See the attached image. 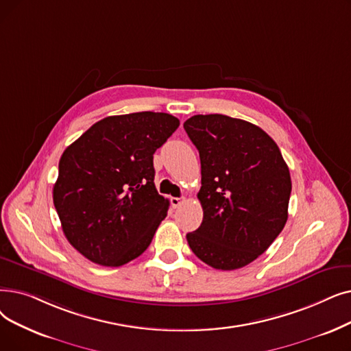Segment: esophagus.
<instances>
[{
    "instance_id": "obj_1",
    "label": "esophagus",
    "mask_w": 351,
    "mask_h": 351,
    "mask_svg": "<svg viewBox=\"0 0 351 351\" xmlns=\"http://www.w3.org/2000/svg\"><path fill=\"white\" fill-rule=\"evenodd\" d=\"M182 204H184V197H171V205L173 208H179Z\"/></svg>"
}]
</instances>
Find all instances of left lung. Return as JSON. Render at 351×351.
Segmentation results:
<instances>
[{
    "label": "left lung",
    "instance_id": "left-lung-1",
    "mask_svg": "<svg viewBox=\"0 0 351 351\" xmlns=\"http://www.w3.org/2000/svg\"><path fill=\"white\" fill-rule=\"evenodd\" d=\"M184 128L199 150L204 219L186 234L193 254L212 268L251 264L274 242L288 218L291 178L269 136L250 121L196 114Z\"/></svg>",
    "mask_w": 351,
    "mask_h": 351
}]
</instances>
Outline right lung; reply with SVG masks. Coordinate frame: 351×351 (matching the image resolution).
<instances>
[{"mask_svg":"<svg viewBox=\"0 0 351 351\" xmlns=\"http://www.w3.org/2000/svg\"><path fill=\"white\" fill-rule=\"evenodd\" d=\"M178 128L167 113L109 116L63 152L54 206L67 241L91 263L125 265L150 245L169 208L154 154Z\"/></svg>","mask_w":351,"mask_h":351,"instance_id":"right-lung-1","label":"right lung"}]
</instances>
